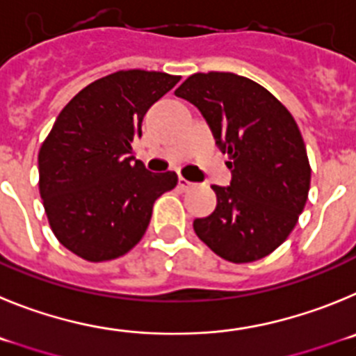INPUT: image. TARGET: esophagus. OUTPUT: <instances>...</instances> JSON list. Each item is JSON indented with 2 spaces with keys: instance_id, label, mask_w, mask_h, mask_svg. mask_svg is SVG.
<instances>
[{
  "instance_id": "esophagus-1",
  "label": "esophagus",
  "mask_w": 356,
  "mask_h": 356,
  "mask_svg": "<svg viewBox=\"0 0 356 356\" xmlns=\"http://www.w3.org/2000/svg\"><path fill=\"white\" fill-rule=\"evenodd\" d=\"M193 182H190L188 181V179H184L182 177V175H179V188H181L182 191H186V190H190V188H193Z\"/></svg>"
}]
</instances>
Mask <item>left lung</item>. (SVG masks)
<instances>
[{
    "label": "left lung",
    "mask_w": 356,
    "mask_h": 356,
    "mask_svg": "<svg viewBox=\"0 0 356 356\" xmlns=\"http://www.w3.org/2000/svg\"><path fill=\"white\" fill-rule=\"evenodd\" d=\"M177 97L200 110L229 154V188L211 186L216 209L193 222L214 254L236 264L270 255L305 207L310 165L296 120L264 86L232 72H197Z\"/></svg>",
    "instance_id": "1"
}]
</instances>
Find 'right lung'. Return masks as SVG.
Returning <instances> with one entry per match:
<instances>
[{"label":"right lung","instance_id":"right-lung-1","mask_svg":"<svg viewBox=\"0 0 356 356\" xmlns=\"http://www.w3.org/2000/svg\"><path fill=\"white\" fill-rule=\"evenodd\" d=\"M181 76L117 70L70 99L38 150V191L51 230L78 257L111 261L143 238L156 198L177 174L133 161L142 120Z\"/></svg>","mask_w":356,"mask_h":356}]
</instances>
